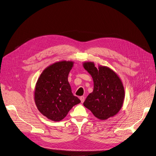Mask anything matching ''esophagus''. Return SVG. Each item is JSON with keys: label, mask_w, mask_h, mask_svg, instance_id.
<instances>
[{"label": "esophagus", "mask_w": 156, "mask_h": 156, "mask_svg": "<svg viewBox=\"0 0 156 156\" xmlns=\"http://www.w3.org/2000/svg\"><path fill=\"white\" fill-rule=\"evenodd\" d=\"M80 101H81V102L83 103V102L85 101V97H84V96H81V97H80Z\"/></svg>", "instance_id": "esophagus-1"}]
</instances>
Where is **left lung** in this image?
Instances as JSON below:
<instances>
[{
  "label": "left lung",
  "mask_w": 156,
  "mask_h": 156,
  "mask_svg": "<svg viewBox=\"0 0 156 156\" xmlns=\"http://www.w3.org/2000/svg\"><path fill=\"white\" fill-rule=\"evenodd\" d=\"M83 66L94 81V90L87 96L84 106L101 120L115 116L122 108L125 95L118 74L104 66L96 68L90 61L83 62Z\"/></svg>",
  "instance_id": "1"
}]
</instances>
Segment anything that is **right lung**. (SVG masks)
<instances>
[{
	"label": "right lung",
	"instance_id": "add662e5",
	"mask_svg": "<svg viewBox=\"0 0 156 156\" xmlns=\"http://www.w3.org/2000/svg\"><path fill=\"white\" fill-rule=\"evenodd\" d=\"M73 64L71 61L54 62L43 71L37 81L35 102L40 112L48 119L61 121L81 102L73 95L68 80Z\"/></svg>",
	"mask_w": 156,
	"mask_h": 156
}]
</instances>
